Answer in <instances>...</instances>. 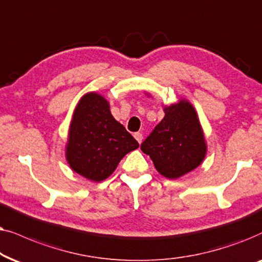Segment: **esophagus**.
I'll return each instance as SVG.
<instances>
[{
    "label": "esophagus",
    "instance_id": "obj_1",
    "mask_svg": "<svg viewBox=\"0 0 262 262\" xmlns=\"http://www.w3.org/2000/svg\"><path fill=\"white\" fill-rule=\"evenodd\" d=\"M134 138L137 139V141L139 142V144H141V142H142V134L141 133H139V132H138V133H135Z\"/></svg>",
    "mask_w": 262,
    "mask_h": 262
}]
</instances>
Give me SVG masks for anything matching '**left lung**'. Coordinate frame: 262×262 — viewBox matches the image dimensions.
Returning a JSON list of instances; mask_svg holds the SVG:
<instances>
[{"mask_svg":"<svg viewBox=\"0 0 262 262\" xmlns=\"http://www.w3.org/2000/svg\"><path fill=\"white\" fill-rule=\"evenodd\" d=\"M163 110L165 116L142 142L141 151L149 156L160 175L176 180L204 162L207 145L196 110L189 100L180 99Z\"/></svg>","mask_w":262,"mask_h":262,"instance_id":"obj_1","label":"left lung"}]
</instances>
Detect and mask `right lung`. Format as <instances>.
<instances>
[{
    "mask_svg": "<svg viewBox=\"0 0 262 262\" xmlns=\"http://www.w3.org/2000/svg\"><path fill=\"white\" fill-rule=\"evenodd\" d=\"M139 142L111 115L102 95L89 92L76 104L69 124L66 159L73 171L100 182L113 173Z\"/></svg>",
    "mask_w": 262,
    "mask_h": 262,
    "instance_id": "1",
    "label": "right lung"
}]
</instances>
